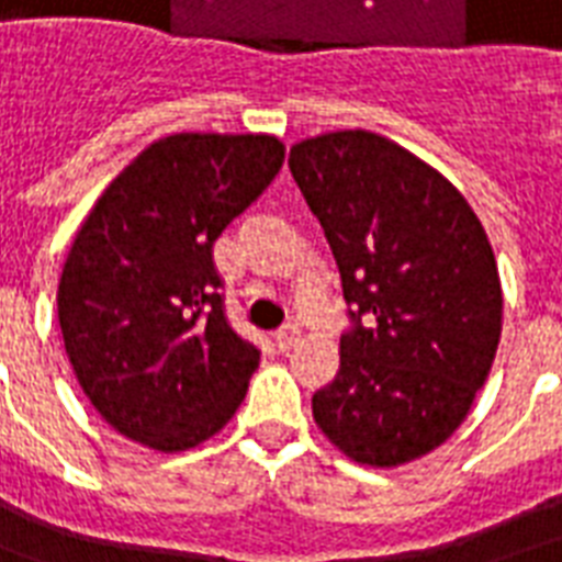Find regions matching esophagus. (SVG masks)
<instances>
[{
	"label": "esophagus",
	"mask_w": 562,
	"mask_h": 562,
	"mask_svg": "<svg viewBox=\"0 0 562 562\" xmlns=\"http://www.w3.org/2000/svg\"><path fill=\"white\" fill-rule=\"evenodd\" d=\"M273 341H277V347H280L282 352L291 350V347H297L300 326L297 324H285L282 329H277V333H273Z\"/></svg>",
	"instance_id": "obj_1"
}]
</instances>
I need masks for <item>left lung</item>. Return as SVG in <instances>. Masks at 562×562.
<instances>
[{"instance_id":"8db88e82","label":"left lung","mask_w":562,"mask_h":562,"mask_svg":"<svg viewBox=\"0 0 562 562\" xmlns=\"http://www.w3.org/2000/svg\"><path fill=\"white\" fill-rule=\"evenodd\" d=\"M289 169L341 271L352 329L312 414L347 458L400 467L470 414L502 338L490 238L458 189L370 131L291 148Z\"/></svg>"}]
</instances>
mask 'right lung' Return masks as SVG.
Returning a JSON list of instances; mask_svg holds the SVG:
<instances>
[{"mask_svg": "<svg viewBox=\"0 0 562 562\" xmlns=\"http://www.w3.org/2000/svg\"><path fill=\"white\" fill-rule=\"evenodd\" d=\"M282 160L268 134L162 136L75 233L57 321L75 379L119 435L183 452L245 400L259 350L224 317L212 245Z\"/></svg>", "mask_w": 562, "mask_h": 562, "instance_id": "obj_1", "label": "right lung"}]
</instances>
